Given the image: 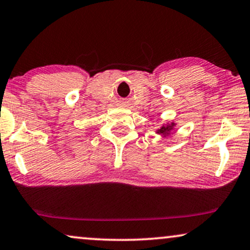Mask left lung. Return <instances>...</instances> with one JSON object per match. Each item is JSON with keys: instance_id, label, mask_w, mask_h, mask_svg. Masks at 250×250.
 <instances>
[{"instance_id": "left-lung-1", "label": "left lung", "mask_w": 250, "mask_h": 250, "mask_svg": "<svg viewBox=\"0 0 250 250\" xmlns=\"http://www.w3.org/2000/svg\"><path fill=\"white\" fill-rule=\"evenodd\" d=\"M169 128H170V127H162L161 129H159L158 132H160V134H166V132H167V131L169 130Z\"/></svg>"}]
</instances>
